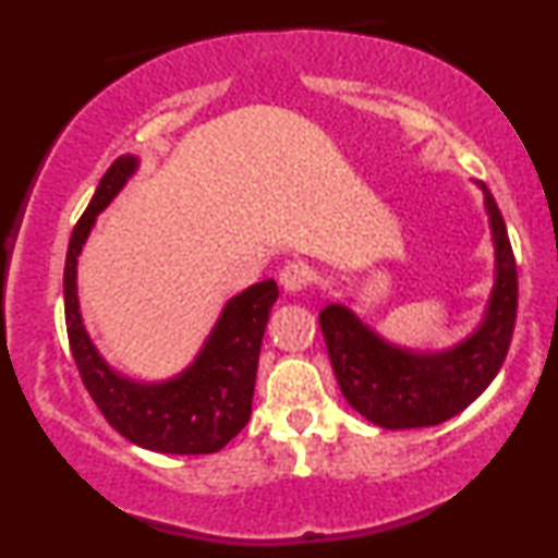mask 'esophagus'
<instances>
[{"label":"esophagus","mask_w":558,"mask_h":558,"mask_svg":"<svg viewBox=\"0 0 558 558\" xmlns=\"http://www.w3.org/2000/svg\"><path fill=\"white\" fill-rule=\"evenodd\" d=\"M312 278H315V275H312V270L304 262H288L283 270H280V286H283L286 293L304 291V288L312 283Z\"/></svg>","instance_id":"esophagus-1"}]
</instances>
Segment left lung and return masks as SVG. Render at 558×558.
Instances as JSON below:
<instances>
[{"label": "left lung", "mask_w": 558, "mask_h": 558, "mask_svg": "<svg viewBox=\"0 0 558 558\" xmlns=\"http://www.w3.org/2000/svg\"><path fill=\"white\" fill-rule=\"evenodd\" d=\"M496 246V283L483 323L446 351H409L383 341L345 304L319 312L325 345L345 401L386 430L451 420L490 386L509 351L517 319V262L488 185L480 183Z\"/></svg>", "instance_id": "1"}]
</instances>
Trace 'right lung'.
I'll use <instances>...</instances> for the list:
<instances>
[{
    "label": "right lung",
    "instance_id": "add662e5",
    "mask_svg": "<svg viewBox=\"0 0 558 558\" xmlns=\"http://www.w3.org/2000/svg\"><path fill=\"white\" fill-rule=\"evenodd\" d=\"M136 168L138 159L133 155L114 159L70 235L65 259L70 351L99 412L131 444L159 453H215L252 417L262 336L278 286L275 280H262L230 299L196 360L181 375L165 383H138L114 373L83 328L75 275L96 215L107 209Z\"/></svg>",
    "mask_w": 558,
    "mask_h": 558
}]
</instances>
